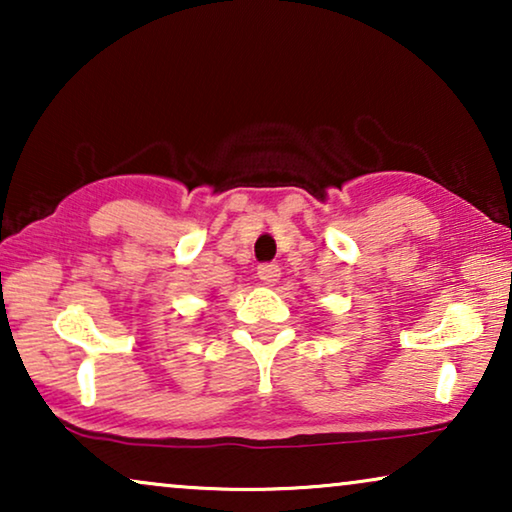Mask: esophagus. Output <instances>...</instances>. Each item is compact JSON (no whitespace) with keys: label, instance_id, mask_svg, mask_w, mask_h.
Masks as SVG:
<instances>
[{"label":"esophagus","instance_id":"esophagus-1","mask_svg":"<svg viewBox=\"0 0 512 512\" xmlns=\"http://www.w3.org/2000/svg\"><path fill=\"white\" fill-rule=\"evenodd\" d=\"M279 277H282V270H279L277 263H263V265H258V279H261L263 284L272 286V284L277 282Z\"/></svg>","mask_w":512,"mask_h":512}]
</instances>
